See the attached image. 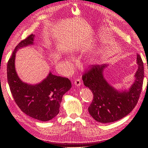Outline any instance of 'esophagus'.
<instances>
[{
    "label": "esophagus",
    "mask_w": 148,
    "mask_h": 148,
    "mask_svg": "<svg viewBox=\"0 0 148 148\" xmlns=\"http://www.w3.org/2000/svg\"><path fill=\"white\" fill-rule=\"evenodd\" d=\"M74 84L76 85V86H79L80 85H81V81H80L79 79H76L75 81Z\"/></svg>",
    "instance_id": "34e87169"
}]
</instances>
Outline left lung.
Instances as JSON below:
<instances>
[{"instance_id":"8db88e82","label":"left lung","mask_w":148,"mask_h":148,"mask_svg":"<svg viewBox=\"0 0 148 148\" xmlns=\"http://www.w3.org/2000/svg\"><path fill=\"white\" fill-rule=\"evenodd\" d=\"M138 65L135 80L128 91H119L107 82L103 75L106 65H92L82 76L84 85L91 89L93 100L88 107L89 113L97 122L107 123L123 118L135 108L143 87L144 65L137 54Z\"/></svg>"}]
</instances>
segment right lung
<instances>
[{"label":"right lung","instance_id":"right-lung-1","mask_svg":"<svg viewBox=\"0 0 148 148\" xmlns=\"http://www.w3.org/2000/svg\"><path fill=\"white\" fill-rule=\"evenodd\" d=\"M31 34L18 44L7 63V81L13 99L22 112L29 117L46 122L59 113L62 97L71 87L70 80L50 72L38 84H28L21 81L15 66L16 52L21 47L33 44Z\"/></svg>","mask_w":148,"mask_h":148}]
</instances>
